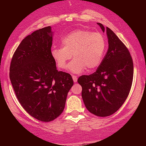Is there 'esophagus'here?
I'll list each match as a JSON object with an SVG mask.
<instances>
[{
    "label": "esophagus",
    "mask_w": 146,
    "mask_h": 146,
    "mask_svg": "<svg viewBox=\"0 0 146 146\" xmlns=\"http://www.w3.org/2000/svg\"><path fill=\"white\" fill-rule=\"evenodd\" d=\"M72 79H73V81H74V82H77V77H76L75 75H72Z\"/></svg>",
    "instance_id": "1"
}]
</instances>
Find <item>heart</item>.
<instances>
[{
    "mask_svg": "<svg viewBox=\"0 0 146 146\" xmlns=\"http://www.w3.org/2000/svg\"><path fill=\"white\" fill-rule=\"evenodd\" d=\"M62 47H52L51 57L58 69L69 66L72 74H79L86 69L93 71L100 66L107 50V42L102 33L77 29L66 34L61 39Z\"/></svg>",
    "mask_w": 146,
    "mask_h": 146,
    "instance_id": "heart-1",
    "label": "heart"
}]
</instances>
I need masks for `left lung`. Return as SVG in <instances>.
Instances as JSON below:
<instances>
[{"mask_svg":"<svg viewBox=\"0 0 146 146\" xmlns=\"http://www.w3.org/2000/svg\"><path fill=\"white\" fill-rule=\"evenodd\" d=\"M106 31L108 50L97 70L77 80L82 98L90 113L100 117L113 114L122 106L131 89L133 61L128 49L111 29L97 23Z\"/></svg>","mask_w":146,"mask_h":146,"instance_id":"left-lung-1","label":"left lung"}]
</instances>
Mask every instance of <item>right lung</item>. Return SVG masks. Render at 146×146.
Wrapping results in <instances>:
<instances>
[{
  "mask_svg": "<svg viewBox=\"0 0 146 146\" xmlns=\"http://www.w3.org/2000/svg\"><path fill=\"white\" fill-rule=\"evenodd\" d=\"M52 31L45 27L28 35L17 48L10 65V80L18 101L32 117L53 121L65 108L74 82L58 72L51 57Z\"/></svg>",
  "mask_w": 146,
  "mask_h": 146,
  "instance_id": "right-lung-1",
  "label": "right lung"
}]
</instances>
